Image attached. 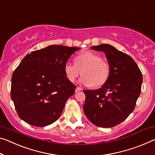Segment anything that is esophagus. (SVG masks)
Segmentation results:
<instances>
[{
    "instance_id": "1",
    "label": "esophagus",
    "mask_w": 155,
    "mask_h": 155,
    "mask_svg": "<svg viewBox=\"0 0 155 155\" xmlns=\"http://www.w3.org/2000/svg\"><path fill=\"white\" fill-rule=\"evenodd\" d=\"M83 90V89L81 87H77V88H76V90H75V92H81V91H82Z\"/></svg>"
}]
</instances>
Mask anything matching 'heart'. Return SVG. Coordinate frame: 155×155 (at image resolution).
<instances>
[{"label": "heart", "instance_id": "obj_1", "mask_svg": "<svg viewBox=\"0 0 155 155\" xmlns=\"http://www.w3.org/2000/svg\"><path fill=\"white\" fill-rule=\"evenodd\" d=\"M64 70L71 82H74L82 72L81 83L92 87H99L104 85L110 74L108 63L103 61L99 55L90 51L78 54L75 58V63H66Z\"/></svg>", "mask_w": 155, "mask_h": 155}]
</instances>
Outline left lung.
<instances>
[{
  "label": "left lung",
  "mask_w": 155,
  "mask_h": 155,
  "mask_svg": "<svg viewBox=\"0 0 155 155\" xmlns=\"http://www.w3.org/2000/svg\"><path fill=\"white\" fill-rule=\"evenodd\" d=\"M90 49L104 51L110 65L106 83L94 90L83 91L85 116L98 127H112L126 120L133 111L141 93L142 73L129 55L108 44Z\"/></svg>",
  "instance_id": "8db88e82"
}]
</instances>
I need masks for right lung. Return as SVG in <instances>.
<instances>
[{"label": "right lung", "instance_id": "1", "mask_svg": "<svg viewBox=\"0 0 155 155\" xmlns=\"http://www.w3.org/2000/svg\"><path fill=\"white\" fill-rule=\"evenodd\" d=\"M80 48L52 45L27 54L12 77L11 98L18 117L31 126L43 127L61 116L76 86L64 67Z\"/></svg>", "mask_w": 155, "mask_h": 155}]
</instances>
